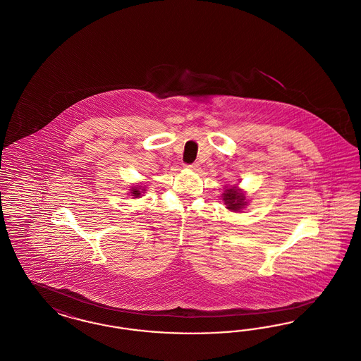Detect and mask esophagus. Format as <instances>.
<instances>
[{
	"mask_svg": "<svg viewBox=\"0 0 361 361\" xmlns=\"http://www.w3.org/2000/svg\"><path fill=\"white\" fill-rule=\"evenodd\" d=\"M187 168H190V169H193V171H199L200 164L199 162H193V164H189V165H187Z\"/></svg>",
	"mask_w": 361,
	"mask_h": 361,
	"instance_id": "esophagus-1",
	"label": "esophagus"
}]
</instances>
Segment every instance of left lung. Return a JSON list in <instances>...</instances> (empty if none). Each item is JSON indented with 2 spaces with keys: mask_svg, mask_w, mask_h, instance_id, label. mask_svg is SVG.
I'll list each match as a JSON object with an SVG mask.
<instances>
[{
  "mask_svg": "<svg viewBox=\"0 0 361 361\" xmlns=\"http://www.w3.org/2000/svg\"><path fill=\"white\" fill-rule=\"evenodd\" d=\"M223 197H224L225 204L228 205V209H231V211L238 212L245 205V202H244L245 196L243 193H240L235 188L225 189Z\"/></svg>",
  "mask_w": 361,
  "mask_h": 361,
  "instance_id": "obj_1",
  "label": "left lung"
}]
</instances>
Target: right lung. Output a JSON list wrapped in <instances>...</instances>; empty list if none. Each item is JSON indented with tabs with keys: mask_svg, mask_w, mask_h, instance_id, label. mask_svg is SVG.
<instances>
[{
	"mask_svg": "<svg viewBox=\"0 0 361 361\" xmlns=\"http://www.w3.org/2000/svg\"><path fill=\"white\" fill-rule=\"evenodd\" d=\"M132 193H133V196H136V197L140 196V190H137V189H133V192H132Z\"/></svg>",
	"mask_w": 361,
	"mask_h": 361,
	"instance_id": "add662e5",
	"label": "right lung"
}]
</instances>
